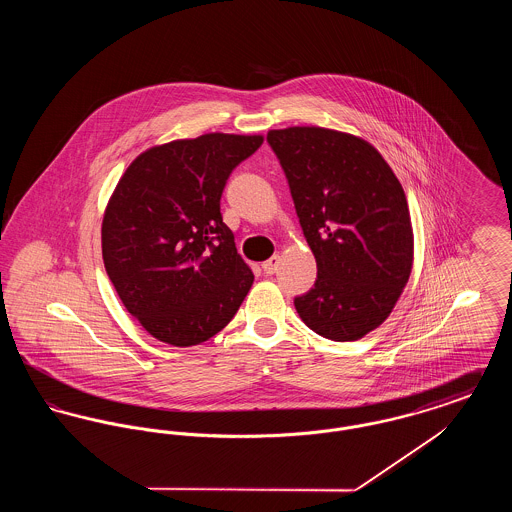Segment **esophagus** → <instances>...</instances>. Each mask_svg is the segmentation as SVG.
Segmentation results:
<instances>
[{"instance_id":"esophagus-1","label":"esophagus","mask_w":512,"mask_h":512,"mask_svg":"<svg viewBox=\"0 0 512 512\" xmlns=\"http://www.w3.org/2000/svg\"><path fill=\"white\" fill-rule=\"evenodd\" d=\"M278 265H280V257H278V255H272L268 261L263 263V270H265V274H274Z\"/></svg>"}]
</instances>
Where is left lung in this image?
I'll return each instance as SVG.
<instances>
[{
    "instance_id": "8db88e82",
    "label": "left lung",
    "mask_w": 512,
    "mask_h": 512,
    "mask_svg": "<svg viewBox=\"0 0 512 512\" xmlns=\"http://www.w3.org/2000/svg\"><path fill=\"white\" fill-rule=\"evenodd\" d=\"M267 142L317 259L315 286L295 309L322 338L359 340L388 318L411 274L405 192L384 157L351 134L293 126L270 130Z\"/></svg>"
}]
</instances>
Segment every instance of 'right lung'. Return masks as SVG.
Segmentation results:
<instances>
[{
    "label": "right lung",
    "mask_w": 512,
    "mask_h": 512,
    "mask_svg": "<svg viewBox=\"0 0 512 512\" xmlns=\"http://www.w3.org/2000/svg\"><path fill=\"white\" fill-rule=\"evenodd\" d=\"M263 136L205 134L151 147L111 197L101 251L126 311L176 347L213 338L238 313L253 274L222 222L232 171Z\"/></svg>",
    "instance_id": "right-lung-1"
}]
</instances>
